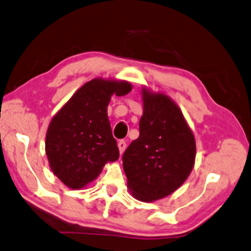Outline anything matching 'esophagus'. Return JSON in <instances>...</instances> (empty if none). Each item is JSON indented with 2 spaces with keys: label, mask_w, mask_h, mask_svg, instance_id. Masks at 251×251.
<instances>
[{
  "label": "esophagus",
  "mask_w": 251,
  "mask_h": 251,
  "mask_svg": "<svg viewBox=\"0 0 251 251\" xmlns=\"http://www.w3.org/2000/svg\"><path fill=\"white\" fill-rule=\"evenodd\" d=\"M118 147H119V151H120V153L122 154L123 152H125L126 148V143L125 140H120V141L118 142Z\"/></svg>",
  "instance_id": "34e87169"
}]
</instances>
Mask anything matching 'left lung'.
<instances>
[{
  "instance_id": "obj_1",
  "label": "left lung",
  "mask_w": 251,
  "mask_h": 251,
  "mask_svg": "<svg viewBox=\"0 0 251 251\" xmlns=\"http://www.w3.org/2000/svg\"><path fill=\"white\" fill-rule=\"evenodd\" d=\"M140 135L123 153V170L132 195L152 201L172 194L192 172L194 134L181 110L163 94L143 90Z\"/></svg>"
}]
</instances>
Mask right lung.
Listing matches in <instances>:
<instances>
[{
    "label": "right lung",
    "instance_id": "obj_1",
    "mask_svg": "<svg viewBox=\"0 0 251 251\" xmlns=\"http://www.w3.org/2000/svg\"><path fill=\"white\" fill-rule=\"evenodd\" d=\"M126 81L92 79L52 118L46 134L50 169L65 185L77 190L94 181L107 162L119 159L108 120L111 96L131 91Z\"/></svg>",
    "mask_w": 251,
    "mask_h": 251
}]
</instances>
